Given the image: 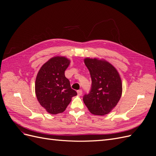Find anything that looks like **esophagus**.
I'll list each match as a JSON object with an SVG mask.
<instances>
[{
  "instance_id": "esophagus-1",
  "label": "esophagus",
  "mask_w": 156,
  "mask_h": 156,
  "mask_svg": "<svg viewBox=\"0 0 156 156\" xmlns=\"http://www.w3.org/2000/svg\"><path fill=\"white\" fill-rule=\"evenodd\" d=\"M77 94L79 96H81L83 94V91L82 90H77Z\"/></svg>"
}]
</instances>
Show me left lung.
<instances>
[{
	"instance_id": "8db88e82",
	"label": "left lung",
	"mask_w": 156,
	"mask_h": 156,
	"mask_svg": "<svg viewBox=\"0 0 156 156\" xmlns=\"http://www.w3.org/2000/svg\"><path fill=\"white\" fill-rule=\"evenodd\" d=\"M84 62L90 74L92 87L89 94L84 96L83 101L92 114L107 115L116 107L122 96L120 75L105 60L86 58Z\"/></svg>"
}]
</instances>
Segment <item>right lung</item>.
<instances>
[{
	"instance_id": "1",
	"label": "right lung",
	"mask_w": 156,
	"mask_h": 156,
	"mask_svg": "<svg viewBox=\"0 0 156 156\" xmlns=\"http://www.w3.org/2000/svg\"><path fill=\"white\" fill-rule=\"evenodd\" d=\"M70 60L64 56H55L46 62L39 70L35 82V92L40 105L52 115L64 112L77 96L71 88L64 72Z\"/></svg>"
}]
</instances>
